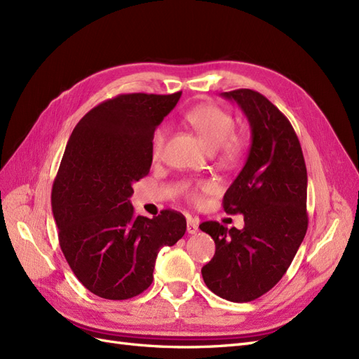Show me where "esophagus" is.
Masks as SVG:
<instances>
[{"mask_svg": "<svg viewBox=\"0 0 359 359\" xmlns=\"http://www.w3.org/2000/svg\"><path fill=\"white\" fill-rule=\"evenodd\" d=\"M199 231V220H196V219H190L187 220V232L189 233H196Z\"/></svg>", "mask_w": 359, "mask_h": 359, "instance_id": "34e87169", "label": "esophagus"}]
</instances>
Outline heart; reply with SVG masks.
<instances>
[{"instance_id": "b5f03b06", "label": "heart", "mask_w": 359, "mask_h": 359, "mask_svg": "<svg viewBox=\"0 0 359 359\" xmlns=\"http://www.w3.org/2000/svg\"><path fill=\"white\" fill-rule=\"evenodd\" d=\"M187 123L196 130L199 136L205 140V144L211 149H219L220 156L226 161H233L243 154L244 151V137L240 133L233 132L235 121L233 116L224 111L223 107L205 103L193 107L186 115ZM169 135L168 126H158L153 137H151V153L154 157H160L165 149L166 140ZM210 189V184L201 181L196 184H184L182 193L186 198L193 202L199 203L202 201V191Z\"/></svg>"}]
</instances>
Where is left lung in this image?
<instances>
[{
  "instance_id": "8db88e82",
  "label": "left lung",
  "mask_w": 359,
  "mask_h": 359,
  "mask_svg": "<svg viewBox=\"0 0 359 359\" xmlns=\"http://www.w3.org/2000/svg\"><path fill=\"white\" fill-rule=\"evenodd\" d=\"M222 97L238 103L252 128L245 165L223 198L227 214L244 215V227L199 226L215 243L202 277L220 298L248 302L278 283L306 236L307 169L295 130L265 95L244 88Z\"/></svg>"
}]
</instances>
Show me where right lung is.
<instances>
[{
    "label": "right lung",
    "instance_id": "right-lung-1",
    "mask_svg": "<svg viewBox=\"0 0 359 359\" xmlns=\"http://www.w3.org/2000/svg\"><path fill=\"white\" fill-rule=\"evenodd\" d=\"M181 93L121 94L74 127L52 187L58 240L74 276L104 299L133 298L153 283L161 247L186 233V217L136 215L133 182L148 175L151 137Z\"/></svg>",
    "mask_w": 359,
    "mask_h": 359
}]
</instances>
